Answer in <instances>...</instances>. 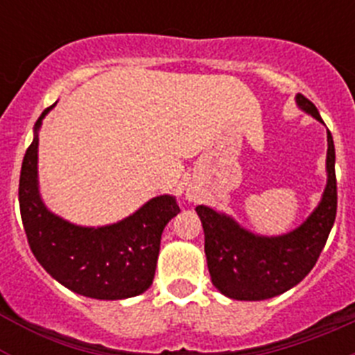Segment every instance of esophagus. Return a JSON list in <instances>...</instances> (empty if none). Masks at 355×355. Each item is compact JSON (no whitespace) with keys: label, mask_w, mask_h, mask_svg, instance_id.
I'll return each instance as SVG.
<instances>
[{"label":"esophagus","mask_w":355,"mask_h":355,"mask_svg":"<svg viewBox=\"0 0 355 355\" xmlns=\"http://www.w3.org/2000/svg\"><path fill=\"white\" fill-rule=\"evenodd\" d=\"M184 199H187L188 202H196V200L199 199V190H197L196 187H188L187 193H184Z\"/></svg>","instance_id":"1"}]
</instances>
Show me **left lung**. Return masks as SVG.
<instances>
[{
    "mask_svg": "<svg viewBox=\"0 0 355 355\" xmlns=\"http://www.w3.org/2000/svg\"><path fill=\"white\" fill-rule=\"evenodd\" d=\"M302 112L324 124L309 99L297 94ZM336 153L327 130V183L318 206L299 227L277 236H263L241 227L231 215L209 206L196 211L205 229V252L211 283L222 295L234 300H266L284 293L306 277L315 266L336 218Z\"/></svg>",
    "mask_w": 355,
    "mask_h": 355,
    "instance_id": "obj_1",
    "label": "left lung"
}]
</instances>
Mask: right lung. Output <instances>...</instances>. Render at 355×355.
Returning a JSON list of instances; mask_svg holds the SVG:
<instances>
[{"label": "right lung", "mask_w": 355, "mask_h": 355, "mask_svg": "<svg viewBox=\"0 0 355 355\" xmlns=\"http://www.w3.org/2000/svg\"><path fill=\"white\" fill-rule=\"evenodd\" d=\"M55 105L35 122L19 178V208L31 252L44 270L74 293L99 300L137 297L153 284L163 229L180 206L165 193L126 218L97 227L72 224L53 213L39 188V130Z\"/></svg>", "instance_id": "1"}]
</instances>
